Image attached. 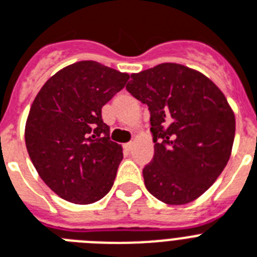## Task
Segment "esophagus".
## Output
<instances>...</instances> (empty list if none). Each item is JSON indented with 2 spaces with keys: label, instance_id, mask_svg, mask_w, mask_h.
Here are the masks:
<instances>
[{
  "label": "esophagus",
  "instance_id": "1",
  "mask_svg": "<svg viewBox=\"0 0 257 257\" xmlns=\"http://www.w3.org/2000/svg\"><path fill=\"white\" fill-rule=\"evenodd\" d=\"M132 145H133L132 141H129V143L125 144V149H126V151H131V149H132Z\"/></svg>",
  "mask_w": 257,
  "mask_h": 257
}]
</instances>
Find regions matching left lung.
<instances>
[{"label": "left lung", "instance_id": "obj_1", "mask_svg": "<svg viewBox=\"0 0 257 257\" xmlns=\"http://www.w3.org/2000/svg\"><path fill=\"white\" fill-rule=\"evenodd\" d=\"M126 90L148 105L155 143L143 169L151 195L171 205L201 196L225 168L235 139V114L204 74L165 62L131 76Z\"/></svg>", "mask_w": 257, "mask_h": 257}]
</instances>
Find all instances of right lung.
Returning <instances> with one entry per match:
<instances>
[{"label": "right lung", "instance_id": "1", "mask_svg": "<svg viewBox=\"0 0 257 257\" xmlns=\"http://www.w3.org/2000/svg\"><path fill=\"white\" fill-rule=\"evenodd\" d=\"M129 76L96 61H80L50 77L25 126L30 160L61 199L92 204L112 188L122 148L110 140L101 109Z\"/></svg>", "mask_w": 257, "mask_h": 257}]
</instances>
